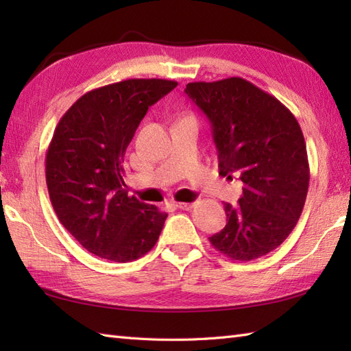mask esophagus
<instances>
[{
	"mask_svg": "<svg viewBox=\"0 0 351 351\" xmlns=\"http://www.w3.org/2000/svg\"><path fill=\"white\" fill-rule=\"evenodd\" d=\"M176 206L180 208V210H184V211H190L193 208V204H189V202H176Z\"/></svg>",
	"mask_w": 351,
	"mask_h": 351,
	"instance_id": "1",
	"label": "esophagus"
}]
</instances>
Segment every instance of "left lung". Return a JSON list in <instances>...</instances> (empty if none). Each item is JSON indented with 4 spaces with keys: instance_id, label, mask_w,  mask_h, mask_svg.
<instances>
[{
    "instance_id": "left-lung-1",
    "label": "left lung",
    "mask_w": 351,
    "mask_h": 351,
    "mask_svg": "<svg viewBox=\"0 0 351 351\" xmlns=\"http://www.w3.org/2000/svg\"><path fill=\"white\" fill-rule=\"evenodd\" d=\"M185 93L210 119L219 173L244 184L238 204H225L228 223L210 243L234 261L264 256L293 232L306 200L300 125L279 99L240 77L189 83Z\"/></svg>"
}]
</instances>
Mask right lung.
I'll return each mask as SVG.
<instances>
[{
  "instance_id": "add662e5",
  "label": "right lung",
  "mask_w": 351,
  "mask_h": 351,
  "mask_svg": "<svg viewBox=\"0 0 351 351\" xmlns=\"http://www.w3.org/2000/svg\"><path fill=\"white\" fill-rule=\"evenodd\" d=\"M176 81L132 78L84 93L72 104L45 156L52 208L71 235L93 255L114 263L145 256L167 214L128 196L123 156L147 108Z\"/></svg>"
}]
</instances>
